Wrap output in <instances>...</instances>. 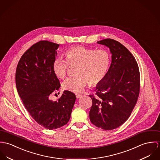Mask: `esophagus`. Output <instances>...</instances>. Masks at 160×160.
<instances>
[{
    "label": "esophagus",
    "instance_id": "esophagus-1",
    "mask_svg": "<svg viewBox=\"0 0 160 160\" xmlns=\"http://www.w3.org/2000/svg\"><path fill=\"white\" fill-rule=\"evenodd\" d=\"M75 95H76V97H77V99L80 98V97H82V96L81 94H78V93H77Z\"/></svg>",
    "mask_w": 160,
    "mask_h": 160
}]
</instances>
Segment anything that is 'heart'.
<instances>
[{
  "label": "heart",
  "mask_w": 160,
  "mask_h": 160,
  "mask_svg": "<svg viewBox=\"0 0 160 160\" xmlns=\"http://www.w3.org/2000/svg\"><path fill=\"white\" fill-rule=\"evenodd\" d=\"M65 56L66 60L57 58L52 66L54 75L62 79L66 77L69 66H77V75L68 78L62 84L65 90L79 93L88 82L91 85H96L106 77L110 63V54L106 50L75 46L68 49Z\"/></svg>",
  "instance_id": "heart-1"
}]
</instances>
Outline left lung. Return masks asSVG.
Returning <instances> with one entry per match:
<instances>
[{"instance_id":"obj_1","label":"left lung","mask_w":160,"mask_h":160,"mask_svg":"<svg viewBox=\"0 0 160 160\" xmlns=\"http://www.w3.org/2000/svg\"><path fill=\"white\" fill-rule=\"evenodd\" d=\"M97 43L109 48L112 62L106 77L96 87V96L89 95V119L98 128L112 130L124 123L137 103L140 73L136 59L122 43L111 38Z\"/></svg>"}]
</instances>
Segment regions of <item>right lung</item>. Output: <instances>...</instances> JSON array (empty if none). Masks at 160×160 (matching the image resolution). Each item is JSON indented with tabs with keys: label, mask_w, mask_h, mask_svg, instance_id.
Segmentation results:
<instances>
[{
	"label": "right lung",
	"mask_w": 160,
	"mask_h": 160,
	"mask_svg": "<svg viewBox=\"0 0 160 160\" xmlns=\"http://www.w3.org/2000/svg\"><path fill=\"white\" fill-rule=\"evenodd\" d=\"M59 45L41 40L22 54L16 71L18 94L28 112L37 123L52 130L68 123L76 96L64 91L57 101L50 95L60 88L52 66Z\"/></svg>",
	"instance_id": "1"
}]
</instances>
